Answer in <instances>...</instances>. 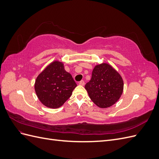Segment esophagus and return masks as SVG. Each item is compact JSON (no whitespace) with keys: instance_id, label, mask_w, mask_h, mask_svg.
Masks as SVG:
<instances>
[{"instance_id":"esophagus-1","label":"esophagus","mask_w":159,"mask_h":159,"mask_svg":"<svg viewBox=\"0 0 159 159\" xmlns=\"http://www.w3.org/2000/svg\"><path fill=\"white\" fill-rule=\"evenodd\" d=\"M79 84L80 85H82V86H84V85H85V82H84V80H81L80 82L79 83Z\"/></svg>"}]
</instances>
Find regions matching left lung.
<instances>
[{
	"mask_svg": "<svg viewBox=\"0 0 159 159\" xmlns=\"http://www.w3.org/2000/svg\"><path fill=\"white\" fill-rule=\"evenodd\" d=\"M123 87L122 77L107 63L96 65L91 80L85 85L91 101L100 108L109 107L116 103Z\"/></svg>",
	"mask_w": 159,
	"mask_h": 159,
	"instance_id": "left-lung-1",
	"label": "left lung"
}]
</instances>
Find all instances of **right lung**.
Instances as JSON below:
<instances>
[{
	"label": "right lung",
	"instance_id": "obj_1",
	"mask_svg": "<svg viewBox=\"0 0 159 159\" xmlns=\"http://www.w3.org/2000/svg\"><path fill=\"white\" fill-rule=\"evenodd\" d=\"M76 86L71 75L65 70L63 62L54 60L37 76L34 89L43 105L57 109L71 97Z\"/></svg>",
	"mask_w": 159,
	"mask_h": 159
}]
</instances>
